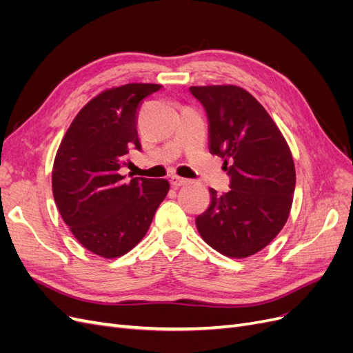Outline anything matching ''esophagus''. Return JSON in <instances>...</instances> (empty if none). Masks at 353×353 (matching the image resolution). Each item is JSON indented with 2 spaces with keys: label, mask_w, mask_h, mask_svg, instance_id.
Here are the masks:
<instances>
[{
  "label": "esophagus",
  "mask_w": 353,
  "mask_h": 353,
  "mask_svg": "<svg viewBox=\"0 0 353 353\" xmlns=\"http://www.w3.org/2000/svg\"><path fill=\"white\" fill-rule=\"evenodd\" d=\"M170 185L172 187H175V188H178V187H183V185H185V184H188V179H185V178H181V176H176V175H172L170 176Z\"/></svg>",
  "instance_id": "34e87169"
}]
</instances>
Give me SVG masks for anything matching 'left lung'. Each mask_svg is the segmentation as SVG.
Listing matches in <instances>:
<instances>
[{"mask_svg":"<svg viewBox=\"0 0 353 353\" xmlns=\"http://www.w3.org/2000/svg\"><path fill=\"white\" fill-rule=\"evenodd\" d=\"M190 92L206 110L209 150L223 159L231 188L223 194L210 188V206L196 218L197 230L216 252L248 258L287 222L296 185L292 152L250 92L236 85L190 87Z\"/></svg>","mask_w":353,"mask_h":353,"instance_id":"8db88e82","label":"left lung"}]
</instances>
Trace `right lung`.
Segmentation results:
<instances>
[{
    "label": "right lung",
    "mask_w": 353,
    "mask_h": 353,
    "mask_svg": "<svg viewBox=\"0 0 353 353\" xmlns=\"http://www.w3.org/2000/svg\"><path fill=\"white\" fill-rule=\"evenodd\" d=\"M157 83L105 90L81 109L52 166V194L77 240L103 258L134 249L169 191L166 179L121 175L131 148L141 150L137 113Z\"/></svg>",
    "instance_id": "1"
}]
</instances>
